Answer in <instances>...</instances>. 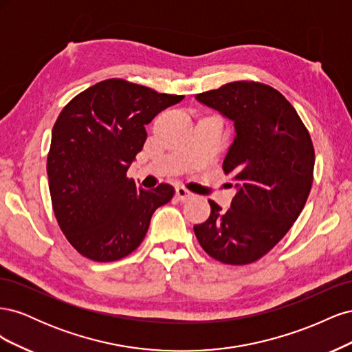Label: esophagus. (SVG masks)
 <instances>
[{
    "label": "esophagus",
    "instance_id": "obj_1",
    "mask_svg": "<svg viewBox=\"0 0 352 352\" xmlns=\"http://www.w3.org/2000/svg\"><path fill=\"white\" fill-rule=\"evenodd\" d=\"M192 192H189V190L186 188H182V186H177L176 188V198L179 201H188L189 198H192Z\"/></svg>",
    "mask_w": 352,
    "mask_h": 352
}]
</instances>
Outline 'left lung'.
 <instances>
[{
	"mask_svg": "<svg viewBox=\"0 0 352 352\" xmlns=\"http://www.w3.org/2000/svg\"><path fill=\"white\" fill-rule=\"evenodd\" d=\"M235 122L236 138L223 162L236 195L194 226L210 257L232 265L260 260L294 225L310 195L314 146L292 104L269 85L236 80L197 95Z\"/></svg>",
	"mask_w": 352,
	"mask_h": 352,
	"instance_id": "left-lung-1",
	"label": "left lung"
}]
</instances>
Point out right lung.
<instances>
[{
	"label": "right lung",
	"mask_w": 352,
	"mask_h": 352,
	"mask_svg": "<svg viewBox=\"0 0 352 352\" xmlns=\"http://www.w3.org/2000/svg\"><path fill=\"white\" fill-rule=\"evenodd\" d=\"M184 95L162 94L124 79H105L78 94L52 127L47 173L61 232L83 257L109 263L140 247L153 212L173 198L126 176L146 140L145 124Z\"/></svg>",
	"instance_id": "obj_1"
}]
</instances>
